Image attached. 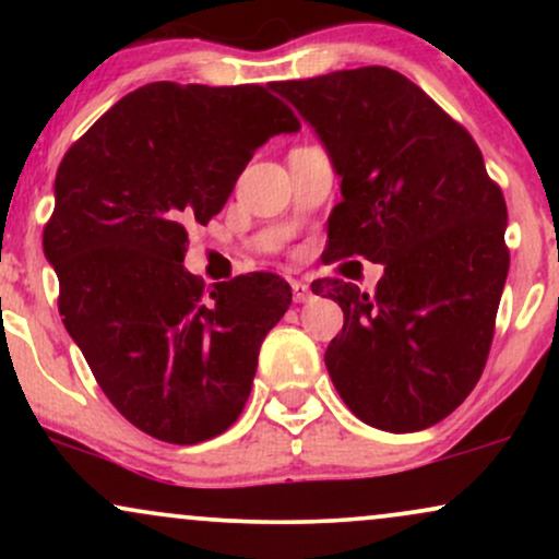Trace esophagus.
<instances>
[{"mask_svg":"<svg viewBox=\"0 0 559 559\" xmlns=\"http://www.w3.org/2000/svg\"><path fill=\"white\" fill-rule=\"evenodd\" d=\"M292 294H294V301H307L312 297L310 286H307L305 281H292Z\"/></svg>","mask_w":559,"mask_h":559,"instance_id":"1","label":"esophagus"}]
</instances>
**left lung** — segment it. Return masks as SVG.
Listing matches in <instances>:
<instances>
[{
  "instance_id": "left-lung-1",
  "label": "left lung",
  "mask_w": 559,
  "mask_h": 559,
  "mask_svg": "<svg viewBox=\"0 0 559 559\" xmlns=\"http://www.w3.org/2000/svg\"><path fill=\"white\" fill-rule=\"evenodd\" d=\"M329 150L342 202L325 258L381 262L376 292L312 281L344 329L325 368L346 407L391 433L444 420L484 373L510 271L507 204L471 133L391 68L281 81Z\"/></svg>"
}]
</instances>
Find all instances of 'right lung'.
Here are the masks:
<instances>
[{
    "label": "right lung",
    "instance_id": "add662e5",
    "mask_svg": "<svg viewBox=\"0 0 559 559\" xmlns=\"http://www.w3.org/2000/svg\"><path fill=\"white\" fill-rule=\"evenodd\" d=\"M299 120L265 86L157 81L102 115L62 157L44 254L60 316L107 400L139 431L199 444L236 423L262 338L292 305L275 273L204 292L183 267L254 150Z\"/></svg>",
    "mask_w": 559,
    "mask_h": 559
}]
</instances>
